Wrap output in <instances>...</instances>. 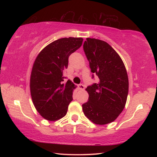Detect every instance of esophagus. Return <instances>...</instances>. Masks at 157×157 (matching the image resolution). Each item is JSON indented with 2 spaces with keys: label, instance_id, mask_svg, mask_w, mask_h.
Returning a JSON list of instances; mask_svg holds the SVG:
<instances>
[{
  "label": "esophagus",
  "instance_id": "obj_1",
  "mask_svg": "<svg viewBox=\"0 0 157 157\" xmlns=\"http://www.w3.org/2000/svg\"><path fill=\"white\" fill-rule=\"evenodd\" d=\"M78 88H79V90H84V86L82 84H80L78 85Z\"/></svg>",
  "mask_w": 157,
  "mask_h": 157
}]
</instances>
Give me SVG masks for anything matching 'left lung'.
<instances>
[{
    "instance_id": "left-lung-1",
    "label": "left lung",
    "mask_w": 157,
    "mask_h": 157,
    "mask_svg": "<svg viewBox=\"0 0 157 157\" xmlns=\"http://www.w3.org/2000/svg\"><path fill=\"white\" fill-rule=\"evenodd\" d=\"M83 48L92 73L98 78V83L86 88L89 98L82 105L83 111L96 124H107L115 121L125 107L128 73L121 57L106 42L88 38Z\"/></svg>"
}]
</instances>
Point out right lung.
I'll return each instance as SVG.
<instances>
[{"instance_id":"add662e5","label":"right lung","mask_w":157,"mask_h":157,"mask_svg":"<svg viewBox=\"0 0 157 157\" xmlns=\"http://www.w3.org/2000/svg\"><path fill=\"white\" fill-rule=\"evenodd\" d=\"M82 38H63L52 42L39 53L30 78L32 101L38 112L48 121L63 117L73 100L75 85L65 82L69 56L82 44Z\"/></svg>"}]
</instances>
